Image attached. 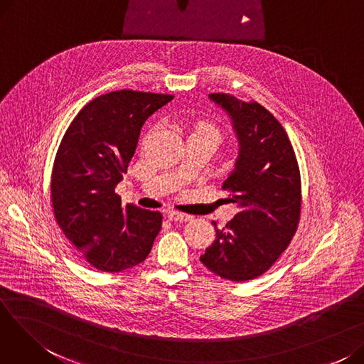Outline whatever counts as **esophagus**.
<instances>
[{"mask_svg":"<svg viewBox=\"0 0 364 364\" xmlns=\"http://www.w3.org/2000/svg\"><path fill=\"white\" fill-rule=\"evenodd\" d=\"M166 215H168V220H171V221H181V223L190 221L193 218L192 215L184 214V213H178V211H169Z\"/></svg>","mask_w":364,"mask_h":364,"instance_id":"obj_1","label":"esophagus"}]
</instances>
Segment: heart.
Masks as SVG:
<instances>
[{"mask_svg": "<svg viewBox=\"0 0 364 364\" xmlns=\"http://www.w3.org/2000/svg\"><path fill=\"white\" fill-rule=\"evenodd\" d=\"M196 131H200V132H209V134H214V136H215L217 139H220V131H218V128H217L215 125H213V124H208V122H200V124L198 125Z\"/></svg>", "mask_w": 364, "mask_h": 364, "instance_id": "1", "label": "heart"}]
</instances>
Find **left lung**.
<instances>
[{
	"label": "left lung",
	"mask_w": 364,
	"mask_h": 364,
	"mask_svg": "<svg viewBox=\"0 0 364 364\" xmlns=\"http://www.w3.org/2000/svg\"><path fill=\"white\" fill-rule=\"evenodd\" d=\"M209 97L230 114L240 143L235 171L223 184L239 213L217 230L200 262L225 280L247 282L272 269L298 230L299 166L288 134L264 106L224 92Z\"/></svg>",
	"instance_id": "obj_1"
}]
</instances>
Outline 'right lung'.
<instances>
[{
    "instance_id": "add662e5",
    "label": "right lung",
    "mask_w": 364,
    "mask_h": 364,
    "mask_svg": "<svg viewBox=\"0 0 364 364\" xmlns=\"http://www.w3.org/2000/svg\"><path fill=\"white\" fill-rule=\"evenodd\" d=\"M171 94L112 91L87 103L66 129L51 172V206L63 235L94 269L119 273L143 262L162 214L122 205L114 193L140 129Z\"/></svg>"
}]
</instances>
